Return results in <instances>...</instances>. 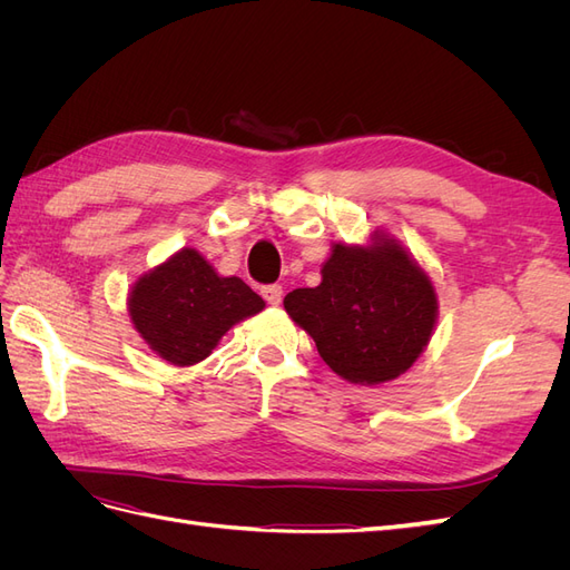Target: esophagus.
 <instances>
[{
  "mask_svg": "<svg viewBox=\"0 0 570 570\" xmlns=\"http://www.w3.org/2000/svg\"><path fill=\"white\" fill-rule=\"evenodd\" d=\"M262 295H264V299H266L268 304L278 306L281 299H283V287H281V285H266V287L262 289Z\"/></svg>",
  "mask_w": 570,
  "mask_h": 570,
  "instance_id": "esophagus-1",
  "label": "esophagus"
}]
</instances>
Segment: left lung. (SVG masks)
<instances>
[{
	"instance_id": "obj_1",
	"label": "left lung",
	"mask_w": 570,
	"mask_h": 570,
	"mask_svg": "<svg viewBox=\"0 0 570 570\" xmlns=\"http://www.w3.org/2000/svg\"><path fill=\"white\" fill-rule=\"evenodd\" d=\"M285 312L314 337L321 358L352 385H383L406 373L438 323L428 271L385 230L368 243H335L321 285L292 289Z\"/></svg>"
}]
</instances>
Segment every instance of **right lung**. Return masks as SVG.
<instances>
[{"label":"right lung","instance_id":"add662e5","mask_svg":"<svg viewBox=\"0 0 570 570\" xmlns=\"http://www.w3.org/2000/svg\"><path fill=\"white\" fill-rule=\"evenodd\" d=\"M266 302L235 275L223 278L195 247L142 273L128 292V316L147 347L174 366H195L239 321Z\"/></svg>","mask_w":570,"mask_h":570}]
</instances>
